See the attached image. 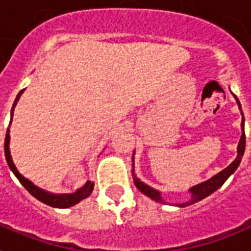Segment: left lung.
<instances>
[{
    "label": "left lung",
    "instance_id": "obj_1",
    "mask_svg": "<svg viewBox=\"0 0 251 251\" xmlns=\"http://www.w3.org/2000/svg\"><path fill=\"white\" fill-rule=\"evenodd\" d=\"M234 96V94H233ZM235 101L238 103L239 110H241V114H242V122H241V127H242V135H241V140L238 142V148H237V158L233 161V162L230 163L229 166L226 169H224L222 172H220L218 174H215L211 178H209L207 181L205 182H201L196 185V186H193L189 189V192L192 194V198L186 202H182V203H176V206L178 207H185V206L193 205V203H196V202L201 201L203 198H206L207 196H210L211 193H214L217 189H220L225 182H226V179L233 174V173L237 170V168L239 166V163H241V159H242V155L245 153V145H246V137H245V118H244V113H242V109H241V103H239L238 98L237 96H234ZM133 162H134V154H133ZM133 177H134V185L137 186V189L140 190L141 193H144L145 196H148L149 198L154 200L155 202H159V203H168V202L165 201L162 198V194L158 190H155L153 187H150L149 185H146L145 182H142L140 178H137L134 173V169H133Z\"/></svg>",
    "mask_w": 251,
    "mask_h": 251
}]
</instances>
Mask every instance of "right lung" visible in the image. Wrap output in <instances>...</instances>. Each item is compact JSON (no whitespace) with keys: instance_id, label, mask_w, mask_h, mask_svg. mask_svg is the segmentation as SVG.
<instances>
[{"instance_id":"right-lung-1","label":"right lung","mask_w":251,"mask_h":251,"mask_svg":"<svg viewBox=\"0 0 251 251\" xmlns=\"http://www.w3.org/2000/svg\"><path fill=\"white\" fill-rule=\"evenodd\" d=\"M24 93V90L17 94V98L14 103H13L12 107V113H10V116L13 118V111H14V107H16L17 102L21 97V94ZM12 122V120H10ZM9 129L6 131V137H5V157H6V162L9 165V168L13 172V174L18 178V181L22 183V186L26 189L27 192L30 193L31 196L37 198L38 201H41L42 203H45V205H49L51 207H58V209H66V207H70V206L77 205L79 201H82L85 198H88L93 192V187H94V182L92 181H88V182L85 183L82 187H79L77 189L74 193H66V194H53V193L46 192L44 189H41V187L36 186L34 183L29 181L27 178H25L22 176L21 173L18 172L16 168V165L13 162L12 155H10V149H9V144H10V134H9Z\"/></svg>"}]
</instances>
